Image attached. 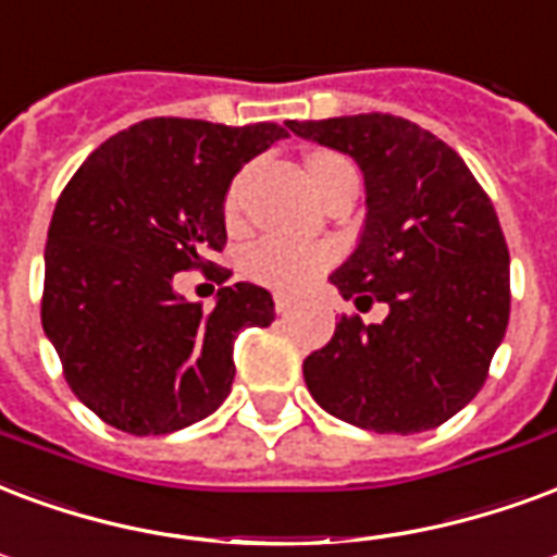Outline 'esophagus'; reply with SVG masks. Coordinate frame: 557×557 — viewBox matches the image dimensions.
Listing matches in <instances>:
<instances>
[{
    "instance_id": "esophagus-1",
    "label": "esophagus",
    "mask_w": 557,
    "mask_h": 557,
    "mask_svg": "<svg viewBox=\"0 0 557 557\" xmlns=\"http://www.w3.org/2000/svg\"><path fill=\"white\" fill-rule=\"evenodd\" d=\"M292 307H295V298H289V295H274V310L283 315V312H289Z\"/></svg>"
}]
</instances>
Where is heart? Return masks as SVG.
I'll return each instance as SVG.
<instances>
[{
	"instance_id": "obj_1",
	"label": "heart",
	"mask_w": 557,
	"mask_h": 557,
	"mask_svg": "<svg viewBox=\"0 0 557 557\" xmlns=\"http://www.w3.org/2000/svg\"><path fill=\"white\" fill-rule=\"evenodd\" d=\"M331 162H342V156H331V152H315L307 159V171L310 180L319 176L321 168H327ZM238 183L230 188L226 195V209H236ZM331 262V250L319 245H292L283 238H265L245 253V271L247 277H253L262 286L280 292H298L307 283L319 277L321 271Z\"/></svg>"
}]
</instances>
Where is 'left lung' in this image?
Wrapping results in <instances>:
<instances>
[{
    "instance_id": "1",
    "label": "left lung",
    "mask_w": 557,
    "mask_h": 557,
    "mask_svg": "<svg viewBox=\"0 0 557 557\" xmlns=\"http://www.w3.org/2000/svg\"><path fill=\"white\" fill-rule=\"evenodd\" d=\"M342 150L366 176V226L331 283L357 307L304 360L310 395L342 422L377 434L443 425L484 386L510 312L508 245L487 191L434 132L395 114L286 121Z\"/></svg>"
}]
</instances>
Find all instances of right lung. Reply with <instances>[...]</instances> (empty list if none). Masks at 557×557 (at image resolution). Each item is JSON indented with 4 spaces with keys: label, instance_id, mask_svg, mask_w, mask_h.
<instances>
[{
    "label": "right lung",
    "instance_id": "right-lung-1",
    "mask_svg": "<svg viewBox=\"0 0 557 557\" xmlns=\"http://www.w3.org/2000/svg\"><path fill=\"white\" fill-rule=\"evenodd\" d=\"M289 132L150 117L90 152L61 191L47 236L40 319L64 381L117 431L159 436L215 413L230 395L242 327H268L274 300L215 271L218 304L174 292L226 245L224 197L238 168Z\"/></svg>",
    "mask_w": 557,
    "mask_h": 557
}]
</instances>
